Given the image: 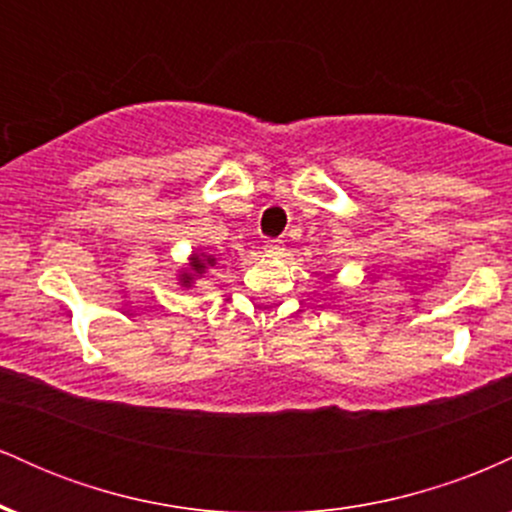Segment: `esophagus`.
<instances>
[{
  "instance_id": "34e87169",
  "label": "esophagus",
  "mask_w": 512,
  "mask_h": 512,
  "mask_svg": "<svg viewBox=\"0 0 512 512\" xmlns=\"http://www.w3.org/2000/svg\"><path fill=\"white\" fill-rule=\"evenodd\" d=\"M262 252L264 257H281L284 255V243L281 240H264Z\"/></svg>"
}]
</instances>
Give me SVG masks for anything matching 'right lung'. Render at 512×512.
Masks as SVG:
<instances>
[{
	"label": "right lung",
	"mask_w": 512,
	"mask_h": 512,
	"mask_svg": "<svg viewBox=\"0 0 512 512\" xmlns=\"http://www.w3.org/2000/svg\"><path fill=\"white\" fill-rule=\"evenodd\" d=\"M209 262H211V260H207V257L195 255V257H192V269H195L197 274H202L204 267H207ZM192 279H195V274H182V284H185V286H190Z\"/></svg>",
	"instance_id": "right-lung-1"
}]
</instances>
